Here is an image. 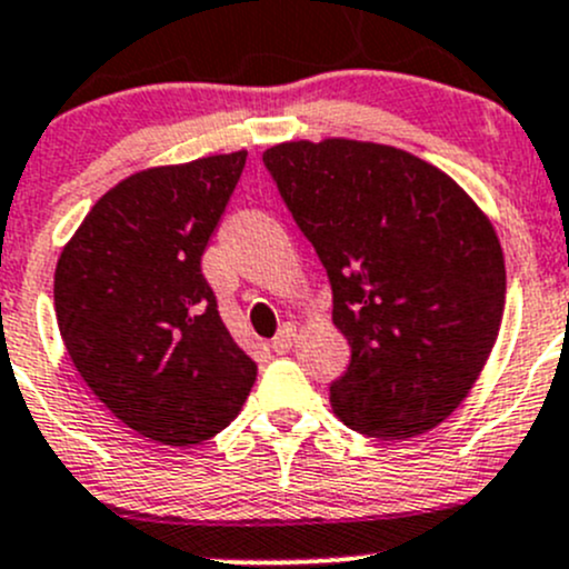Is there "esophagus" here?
I'll list each match as a JSON object with an SVG mask.
<instances>
[{
  "label": "esophagus",
  "mask_w": 569,
  "mask_h": 569,
  "mask_svg": "<svg viewBox=\"0 0 569 569\" xmlns=\"http://www.w3.org/2000/svg\"><path fill=\"white\" fill-rule=\"evenodd\" d=\"M295 341H297V327L295 325H286L283 330H280L278 336L272 338V352L274 355H286L291 347H295Z\"/></svg>",
  "instance_id": "esophagus-1"
}]
</instances>
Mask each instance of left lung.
Segmentation results:
<instances>
[{
    "mask_svg": "<svg viewBox=\"0 0 569 569\" xmlns=\"http://www.w3.org/2000/svg\"><path fill=\"white\" fill-rule=\"evenodd\" d=\"M332 286L352 347L332 412L380 440L429 432L479 380L503 317L507 269L490 217L435 164L327 137L263 151Z\"/></svg>",
    "mask_w": 569,
    "mask_h": 569,
    "instance_id": "1",
    "label": "left lung"
}]
</instances>
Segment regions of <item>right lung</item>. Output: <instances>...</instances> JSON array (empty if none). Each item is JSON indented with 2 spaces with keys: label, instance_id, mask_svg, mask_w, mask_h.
Instances as JSON below:
<instances>
[{
  "label": "right lung",
  "instance_id": "obj_1",
  "mask_svg": "<svg viewBox=\"0 0 569 569\" xmlns=\"http://www.w3.org/2000/svg\"><path fill=\"white\" fill-rule=\"evenodd\" d=\"M244 159L214 153L123 178L57 261V327L73 366L114 418L162 446L214 438L256 382V360L200 272Z\"/></svg>",
  "mask_w": 569,
  "mask_h": 569
}]
</instances>
